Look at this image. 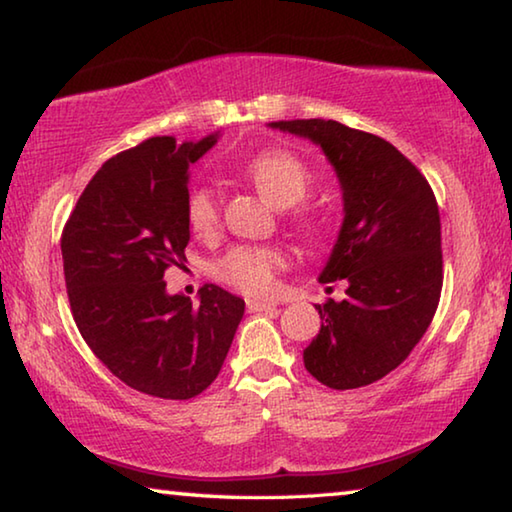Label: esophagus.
Wrapping results in <instances>:
<instances>
[{"mask_svg": "<svg viewBox=\"0 0 512 512\" xmlns=\"http://www.w3.org/2000/svg\"><path fill=\"white\" fill-rule=\"evenodd\" d=\"M247 308H249V313H267V311H274L276 301H267V299H247Z\"/></svg>", "mask_w": 512, "mask_h": 512, "instance_id": "esophagus-1", "label": "esophagus"}]
</instances>
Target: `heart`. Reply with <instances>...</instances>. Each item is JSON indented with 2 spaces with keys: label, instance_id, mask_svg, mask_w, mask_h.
Wrapping results in <instances>:
<instances>
[{
  "label": "heart",
  "instance_id": "heart-1",
  "mask_svg": "<svg viewBox=\"0 0 512 512\" xmlns=\"http://www.w3.org/2000/svg\"><path fill=\"white\" fill-rule=\"evenodd\" d=\"M265 199L274 206L290 208L299 204L311 190L313 177L295 154L283 149L256 154L245 167ZM186 222L197 238L215 236L220 224V208L213 188L199 186L186 199ZM288 263L286 251L276 245H238L226 251L215 263V276L247 295H265L274 286L276 272Z\"/></svg>",
  "mask_w": 512,
  "mask_h": 512
}]
</instances>
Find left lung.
Here are the masks:
<instances>
[{
	"instance_id": "left-lung-1",
	"label": "left lung",
	"mask_w": 512,
	"mask_h": 512,
	"mask_svg": "<svg viewBox=\"0 0 512 512\" xmlns=\"http://www.w3.org/2000/svg\"><path fill=\"white\" fill-rule=\"evenodd\" d=\"M270 127L320 147L342 190L345 217L320 283L345 279L347 297L315 304L322 329L304 365L326 388H363L404 363L438 308V201L424 174L379 136L320 117Z\"/></svg>"
}]
</instances>
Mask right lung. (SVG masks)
<instances>
[{"label": "right lung", "instance_id": "1", "mask_svg": "<svg viewBox=\"0 0 512 512\" xmlns=\"http://www.w3.org/2000/svg\"><path fill=\"white\" fill-rule=\"evenodd\" d=\"M217 138L156 136L108 158L63 229L79 333L117 379L152 397L204 392L245 315V301L213 283L199 290V304L165 288L167 267L186 261L188 170Z\"/></svg>", "mask_w": 512, "mask_h": 512}]
</instances>
